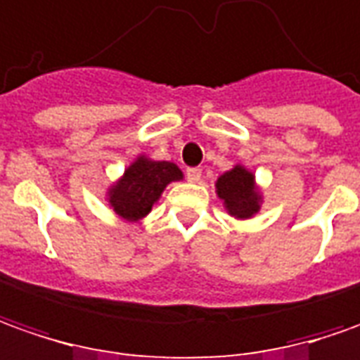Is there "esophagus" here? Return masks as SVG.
I'll return each instance as SVG.
<instances>
[{
  "instance_id": "1",
  "label": "esophagus",
  "mask_w": 360,
  "mask_h": 360,
  "mask_svg": "<svg viewBox=\"0 0 360 360\" xmlns=\"http://www.w3.org/2000/svg\"><path fill=\"white\" fill-rule=\"evenodd\" d=\"M200 175H202V171H200L199 167H189V169H187V179H189L191 183L200 181Z\"/></svg>"
}]
</instances>
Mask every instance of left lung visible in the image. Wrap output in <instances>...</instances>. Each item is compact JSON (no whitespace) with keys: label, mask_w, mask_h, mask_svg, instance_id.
<instances>
[{"label":"left lung","mask_w":360,"mask_h":360,"mask_svg":"<svg viewBox=\"0 0 360 360\" xmlns=\"http://www.w3.org/2000/svg\"><path fill=\"white\" fill-rule=\"evenodd\" d=\"M217 193L224 200L226 211L236 219H250L260 211V193L254 185V175L242 165H236L219 177Z\"/></svg>","instance_id":"left-lung-1"}]
</instances>
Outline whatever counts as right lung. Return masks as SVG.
I'll return each instance as SVG.
<instances>
[{
    "mask_svg": "<svg viewBox=\"0 0 360 360\" xmlns=\"http://www.w3.org/2000/svg\"><path fill=\"white\" fill-rule=\"evenodd\" d=\"M179 179H183V173L175 163L138 158L126 169L118 185L110 189L108 200L122 219L139 221L151 211L153 202L160 199L171 181Z\"/></svg>",
    "mask_w": 360,
    "mask_h": 360,
    "instance_id": "right-lung-1",
    "label": "right lung"
}]
</instances>
